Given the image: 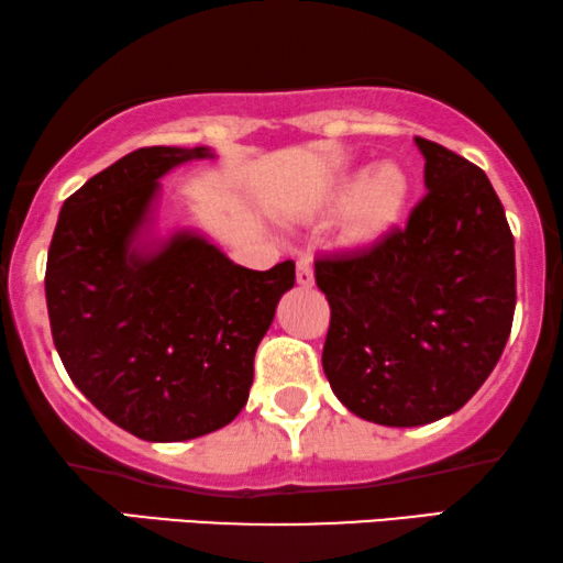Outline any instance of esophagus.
I'll list each match as a JSON object with an SVG mask.
<instances>
[{"label": "esophagus", "mask_w": 563, "mask_h": 563, "mask_svg": "<svg viewBox=\"0 0 563 563\" xmlns=\"http://www.w3.org/2000/svg\"><path fill=\"white\" fill-rule=\"evenodd\" d=\"M296 280L301 288H311L314 286V267H311L309 260H298L296 262Z\"/></svg>", "instance_id": "esophagus-1"}]
</instances>
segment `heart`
<instances>
[{
    "label": "heart",
    "mask_w": 563,
    "mask_h": 563,
    "mask_svg": "<svg viewBox=\"0 0 563 563\" xmlns=\"http://www.w3.org/2000/svg\"><path fill=\"white\" fill-rule=\"evenodd\" d=\"M412 197V179L400 163L384 161L372 170L347 176L330 191L327 208L345 212V239L374 244L397 229Z\"/></svg>",
    "instance_id": "b5f03b06"
}]
</instances>
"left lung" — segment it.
Here are the masks:
<instances>
[{
  "label": "left lung",
  "mask_w": 563,
  "mask_h": 563,
  "mask_svg": "<svg viewBox=\"0 0 563 563\" xmlns=\"http://www.w3.org/2000/svg\"><path fill=\"white\" fill-rule=\"evenodd\" d=\"M426 195L405 229L314 260L330 301L322 366L355 416L423 426L460 410L494 372L517 303L515 236L488 176L416 137Z\"/></svg>",
  "instance_id": "left-lung-1"
}]
</instances>
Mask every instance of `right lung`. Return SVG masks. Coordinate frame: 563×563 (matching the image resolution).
Returning a JSON list of instances; mask_svg holds the SVG:
<instances>
[{
    "label": "right lung",
    "instance_id": "obj_1",
    "mask_svg": "<svg viewBox=\"0 0 563 563\" xmlns=\"http://www.w3.org/2000/svg\"><path fill=\"white\" fill-rule=\"evenodd\" d=\"M208 147H140L64 199L46 260L52 338L69 379L145 441L223 429L249 400L254 353L296 283L290 260L257 273L179 233L130 252L168 168Z\"/></svg>",
    "mask_w": 563,
    "mask_h": 563
}]
</instances>
